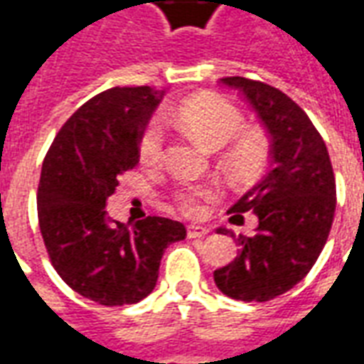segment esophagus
Listing matches in <instances>:
<instances>
[{"label":"esophagus","instance_id":"34e87169","mask_svg":"<svg viewBox=\"0 0 364 364\" xmlns=\"http://www.w3.org/2000/svg\"><path fill=\"white\" fill-rule=\"evenodd\" d=\"M206 234H208V228H206V226L191 224L189 228H187V237H191V240H200V237H205Z\"/></svg>","mask_w":364,"mask_h":364}]
</instances>
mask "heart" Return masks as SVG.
<instances>
[{
	"label": "heart",
	"mask_w": 364,
	"mask_h": 364,
	"mask_svg": "<svg viewBox=\"0 0 364 364\" xmlns=\"http://www.w3.org/2000/svg\"><path fill=\"white\" fill-rule=\"evenodd\" d=\"M175 122L197 142L213 151L226 148L222 164L237 181L253 179L269 159V142L263 132L245 128L242 111L228 99L198 95L179 105ZM140 158L146 166H158L164 159V130L150 122L140 136ZM214 198L213 189H187L179 193V205L187 214H200L203 200Z\"/></svg>",
	"instance_id": "b5f03b06"
}]
</instances>
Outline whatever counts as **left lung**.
<instances>
[{
  "label": "left lung",
  "mask_w": 364,
  "mask_h": 364,
  "mask_svg": "<svg viewBox=\"0 0 364 364\" xmlns=\"http://www.w3.org/2000/svg\"><path fill=\"white\" fill-rule=\"evenodd\" d=\"M250 103L271 140V171L244 193L228 213L257 216L253 236L236 237L237 255L214 271L216 287L230 298L267 302L304 279L328 242L336 214V177L328 148L300 107L282 91L247 77H222Z\"/></svg>",
  "instance_id": "8db88e82"
}]
</instances>
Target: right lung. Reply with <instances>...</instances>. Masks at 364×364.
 <instances>
[{"label":"right lung","mask_w":364,"mask_h":364,"mask_svg":"<svg viewBox=\"0 0 364 364\" xmlns=\"http://www.w3.org/2000/svg\"><path fill=\"white\" fill-rule=\"evenodd\" d=\"M166 91L112 87L66 120L46 154L38 183V224L62 281L97 304H136L158 282L166 247L181 222L148 216L132 226L107 216L119 177L140 159V136Z\"/></svg>","instance_id":"obj_1"}]
</instances>
